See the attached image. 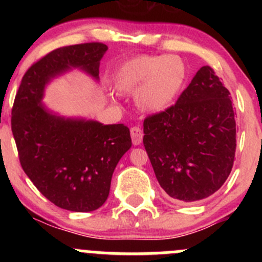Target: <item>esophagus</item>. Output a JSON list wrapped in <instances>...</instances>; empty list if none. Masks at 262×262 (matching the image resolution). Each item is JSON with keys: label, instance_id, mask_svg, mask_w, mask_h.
I'll list each match as a JSON object with an SVG mask.
<instances>
[{"label": "esophagus", "instance_id": "esophagus-1", "mask_svg": "<svg viewBox=\"0 0 262 262\" xmlns=\"http://www.w3.org/2000/svg\"><path fill=\"white\" fill-rule=\"evenodd\" d=\"M130 135H132V141H133L134 145H139L143 141V130L140 127L135 125V127L130 128Z\"/></svg>", "mask_w": 262, "mask_h": 262}]
</instances>
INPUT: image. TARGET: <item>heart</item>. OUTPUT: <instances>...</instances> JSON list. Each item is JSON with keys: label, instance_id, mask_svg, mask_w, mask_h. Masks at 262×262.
I'll return each instance as SVG.
<instances>
[{"label": "heart", "instance_id": "b5f03b06", "mask_svg": "<svg viewBox=\"0 0 262 262\" xmlns=\"http://www.w3.org/2000/svg\"><path fill=\"white\" fill-rule=\"evenodd\" d=\"M186 65L177 55L144 54L128 60L116 74L121 92H135L141 110L160 112L173 103L186 81Z\"/></svg>", "mask_w": 262, "mask_h": 262}]
</instances>
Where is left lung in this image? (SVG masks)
Segmentation results:
<instances>
[{
	"instance_id": "8db88e82",
	"label": "left lung",
	"mask_w": 262,
	"mask_h": 262,
	"mask_svg": "<svg viewBox=\"0 0 262 262\" xmlns=\"http://www.w3.org/2000/svg\"><path fill=\"white\" fill-rule=\"evenodd\" d=\"M143 143L164 191L193 202L223 186L234 164L235 111L214 70L203 66L175 104L144 119Z\"/></svg>"
}]
</instances>
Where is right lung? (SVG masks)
I'll list each match as a JSON object with an SVG mask.
<instances>
[{"instance_id": "right-lung-1", "label": "right lung", "mask_w": 262, "mask_h": 262, "mask_svg": "<svg viewBox=\"0 0 262 262\" xmlns=\"http://www.w3.org/2000/svg\"><path fill=\"white\" fill-rule=\"evenodd\" d=\"M103 43L58 48L35 61L20 81L11 128L20 166L41 194L62 209L91 212L106 202L117 164L132 146L123 124L54 116L40 103L44 86L73 68L98 79Z\"/></svg>"}]
</instances>
